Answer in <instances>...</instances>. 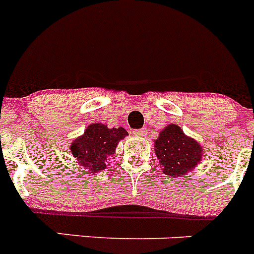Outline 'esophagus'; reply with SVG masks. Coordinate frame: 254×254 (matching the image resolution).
Wrapping results in <instances>:
<instances>
[{
    "label": "esophagus",
    "instance_id": "1",
    "mask_svg": "<svg viewBox=\"0 0 254 254\" xmlns=\"http://www.w3.org/2000/svg\"><path fill=\"white\" fill-rule=\"evenodd\" d=\"M132 134L135 135V136H139V138H141V136H145L146 135V129H136L132 131Z\"/></svg>",
    "mask_w": 254,
    "mask_h": 254
}]
</instances>
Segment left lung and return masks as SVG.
<instances>
[{"mask_svg": "<svg viewBox=\"0 0 254 254\" xmlns=\"http://www.w3.org/2000/svg\"><path fill=\"white\" fill-rule=\"evenodd\" d=\"M154 146L156 158L164 167L163 172L170 177L187 175L202 159V146L174 124L167 125L160 131Z\"/></svg>", "mask_w": 254, "mask_h": 254, "instance_id": "8db88e82", "label": "left lung"}]
</instances>
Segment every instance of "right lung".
Masks as SVG:
<instances>
[{
	"label": "right lung",
	"instance_id": "1",
	"mask_svg": "<svg viewBox=\"0 0 254 254\" xmlns=\"http://www.w3.org/2000/svg\"><path fill=\"white\" fill-rule=\"evenodd\" d=\"M127 135L124 127L109 129L104 124H91L71 144V153L89 173L100 172L106 168L108 156L114 154L118 143Z\"/></svg>",
	"mask_w": 254,
	"mask_h": 254
}]
</instances>
